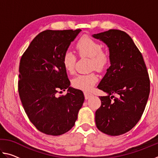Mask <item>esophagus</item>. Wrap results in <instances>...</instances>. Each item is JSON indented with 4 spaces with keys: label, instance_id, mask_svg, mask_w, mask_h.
<instances>
[{
    "label": "esophagus",
    "instance_id": "34e87169",
    "mask_svg": "<svg viewBox=\"0 0 158 158\" xmlns=\"http://www.w3.org/2000/svg\"><path fill=\"white\" fill-rule=\"evenodd\" d=\"M91 95H92V93H90L89 92H84V96H85V100L89 99Z\"/></svg>",
    "mask_w": 158,
    "mask_h": 158
}]
</instances>
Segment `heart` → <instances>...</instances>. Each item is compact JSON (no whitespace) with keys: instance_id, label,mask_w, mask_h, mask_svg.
Listing matches in <instances>:
<instances>
[{"instance_id":"obj_1","label":"heart","mask_w":158,"mask_h":158,"mask_svg":"<svg viewBox=\"0 0 158 158\" xmlns=\"http://www.w3.org/2000/svg\"><path fill=\"white\" fill-rule=\"evenodd\" d=\"M75 50L79 56L90 58V68L91 69L102 72L107 68L110 62V56L107 51L102 49L99 42L89 37H81L75 44ZM62 62L65 70L69 73H73L75 66V56L73 53L66 52L63 56ZM97 81V75L95 73H90L74 77L72 84L76 89L89 90Z\"/></svg>"}]
</instances>
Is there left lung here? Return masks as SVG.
Here are the masks:
<instances>
[{
	"instance_id": "left-lung-1",
	"label": "left lung",
	"mask_w": 158,
	"mask_h": 158,
	"mask_svg": "<svg viewBox=\"0 0 158 158\" xmlns=\"http://www.w3.org/2000/svg\"><path fill=\"white\" fill-rule=\"evenodd\" d=\"M92 36L107 45L111 63L98 85L107 95L100 96L96 126L108 135H121L132 129L143 113L150 93L148 71L141 53L125 32L111 29Z\"/></svg>"
}]
</instances>
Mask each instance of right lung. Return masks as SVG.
Masks as SVG:
<instances>
[{
  "label": "right lung",
  "instance_id": "1",
  "mask_svg": "<svg viewBox=\"0 0 158 158\" xmlns=\"http://www.w3.org/2000/svg\"><path fill=\"white\" fill-rule=\"evenodd\" d=\"M81 31H42L21 58L18 91L21 103L32 123L48 135L68 132L84 102L81 90L69 86L62 62L64 53ZM68 88L65 96L57 97L59 90Z\"/></svg>",
  "mask_w": 158,
  "mask_h": 158
}]
</instances>
